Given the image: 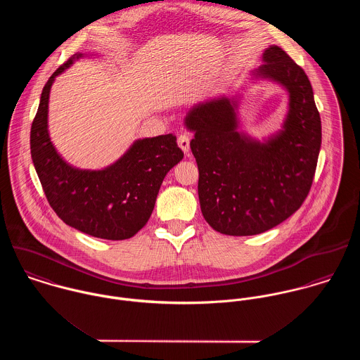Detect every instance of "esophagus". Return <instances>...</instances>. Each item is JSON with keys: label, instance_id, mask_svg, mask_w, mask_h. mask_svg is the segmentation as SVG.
<instances>
[{"label": "esophagus", "instance_id": "esophagus-1", "mask_svg": "<svg viewBox=\"0 0 360 360\" xmlns=\"http://www.w3.org/2000/svg\"><path fill=\"white\" fill-rule=\"evenodd\" d=\"M177 144H179L180 150H181L184 154H190V139H188V136L181 134V136L177 139Z\"/></svg>", "mask_w": 360, "mask_h": 360}]
</instances>
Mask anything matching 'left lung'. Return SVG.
I'll use <instances>...</instances> for the list:
<instances>
[{
	"label": "left lung",
	"instance_id": "left-lung-1",
	"mask_svg": "<svg viewBox=\"0 0 360 360\" xmlns=\"http://www.w3.org/2000/svg\"><path fill=\"white\" fill-rule=\"evenodd\" d=\"M260 81L287 93L288 112L280 129L260 141L240 130L243 93ZM184 126L194 133L191 151L200 180L202 214L227 236H255L292 213L308 195L321 146V122L308 76L287 53L270 46L262 65L234 93L190 108Z\"/></svg>",
	"mask_w": 360,
	"mask_h": 360
}]
</instances>
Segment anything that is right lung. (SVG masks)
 Instances as JSON below:
<instances>
[{
	"instance_id": "obj_1",
	"label": "right lung",
	"mask_w": 360,
	"mask_h": 360,
	"mask_svg": "<svg viewBox=\"0 0 360 360\" xmlns=\"http://www.w3.org/2000/svg\"><path fill=\"white\" fill-rule=\"evenodd\" d=\"M97 56L75 53L43 89L30 131L32 159L55 213L70 227L103 240L133 237L148 221L167 172L183 159L172 134L139 139L113 163L80 169L63 159L51 141L49 103L52 84L76 60Z\"/></svg>"
}]
</instances>
